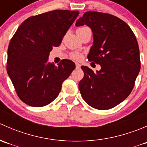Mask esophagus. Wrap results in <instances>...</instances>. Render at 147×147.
I'll use <instances>...</instances> for the list:
<instances>
[{
  "mask_svg": "<svg viewBox=\"0 0 147 147\" xmlns=\"http://www.w3.org/2000/svg\"><path fill=\"white\" fill-rule=\"evenodd\" d=\"M75 65H76V69H79V68H80V65L78 64V63H76Z\"/></svg>",
  "mask_w": 147,
  "mask_h": 147,
  "instance_id": "esophagus-1",
  "label": "esophagus"
}]
</instances>
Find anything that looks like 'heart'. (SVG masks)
I'll return each instance as SVG.
<instances>
[{"label": "heart", "mask_w": 147, "mask_h": 147, "mask_svg": "<svg viewBox=\"0 0 147 147\" xmlns=\"http://www.w3.org/2000/svg\"><path fill=\"white\" fill-rule=\"evenodd\" d=\"M87 28V27L80 28H78L77 30H80L84 29V28ZM70 57H71V58L73 59V60H81V59H82V53H77V52H75V53H71Z\"/></svg>", "instance_id": "obj_1"}]
</instances>
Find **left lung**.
Returning a JSON list of instances; mask_svg holds the SVG:
<instances>
[{"mask_svg": "<svg viewBox=\"0 0 147 147\" xmlns=\"http://www.w3.org/2000/svg\"><path fill=\"white\" fill-rule=\"evenodd\" d=\"M75 25H87L92 29L94 42L87 58L101 66L97 73L81 67L84 72L79 83L81 95L93 108H113L129 95L140 70L135 35L125 22L109 13L86 12Z\"/></svg>", "mask_w": 147, "mask_h": 147, "instance_id": "obj_1", "label": "left lung"}]
</instances>
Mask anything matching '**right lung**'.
I'll use <instances>...</instances> for the list:
<instances>
[{
	"label": "right lung",
	"instance_id": "1",
	"mask_svg": "<svg viewBox=\"0 0 147 147\" xmlns=\"http://www.w3.org/2000/svg\"><path fill=\"white\" fill-rule=\"evenodd\" d=\"M78 15V10H55L31 16L10 40L7 72L18 96L26 105L40 107L51 103L75 69V64L69 60H62L55 66L47 59Z\"/></svg>",
	"mask_w": 147,
	"mask_h": 147
}]
</instances>
